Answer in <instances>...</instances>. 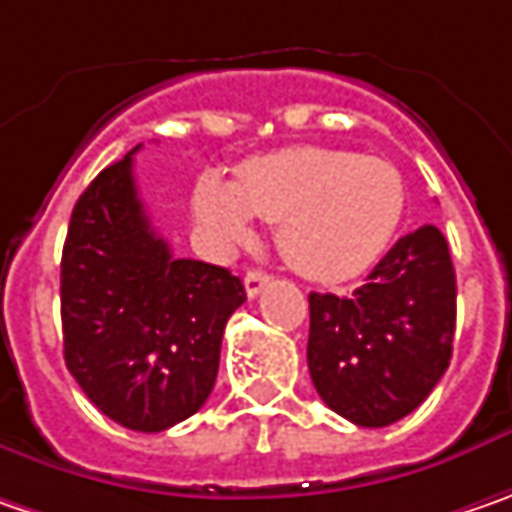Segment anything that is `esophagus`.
I'll use <instances>...</instances> for the list:
<instances>
[{
    "label": "esophagus",
    "mask_w": 512,
    "mask_h": 512,
    "mask_svg": "<svg viewBox=\"0 0 512 512\" xmlns=\"http://www.w3.org/2000/svg\"><path fill=\"white\" fill-rule=\"evenodd\" d=\"M243 283H246V295H249V298H257V295L263 292V286L269 283V275L260 272V269H252V272H246Z\"/></svg>",
    "instance_id": "1"
}]
</instances>
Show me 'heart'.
<instances>
[{
    "label": "heart",
    "instance_id": "b5f03b06",
    "mask_svg": "<svg viewBox=\"0 0 512 512\" xmlns=\"http://www.w3.org/2000/svg\"><path fill=\"white\" fill-rule=\"evenodd\" d=\"M200 226L223 246L246 243L255 214L278 223V249L312 280L361 275L387 249L404 214V180L381 157L298 145L203 174L194 189Z\"/></svg>",
    "mask_w": 512,
    "mask_h": 512
}]
</instances>
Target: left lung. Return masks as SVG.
Wrapping results in <instances>:
<instances>
[{
	"instance_id": "left-lung-1",
	"label": "left lung",
	"mask_w": 512,
	"mask_h": 512,
	"mask_svg": "<svg viewBox=\"0 0 512 512\" xmlns=\"http://www.w3.org/2000/svg\"><path fill=\"white\" fill-rule=\"evenodd\" d=\"M456 269L435 226L404 234L352 295H309L306 361L323 404L358 427L410 415L453 358Z\"/></svg>"
}]
</instances>
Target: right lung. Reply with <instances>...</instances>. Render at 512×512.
Instances as JSON below:
<instances>
[{"label": "right lung", "mask_w": 512, "mask_h": 512, "mask_svg": "<svg viewBox=\"0 0 512 512\" xmlns=\"http://www.w3.org/2000/svg\"><path fill=\"white\" fill-rule=\"evenodd\" d=\"M131 148L79 194L62 249L65 367L91 404L137 433L200 410L223 329L246 300L229 269L174 257L134 183Z\"/></svg>", "instance_id": "right-lung-1"}]
</instances>
